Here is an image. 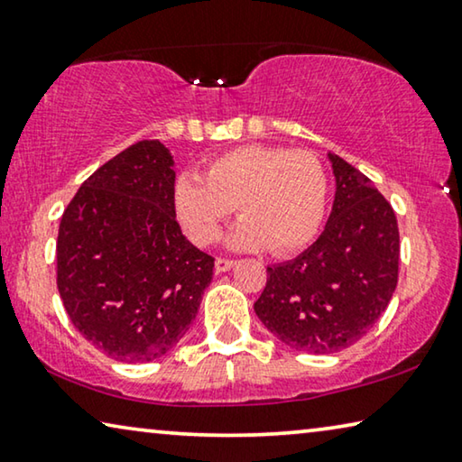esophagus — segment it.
Wrapping results in <instances>:
<instances>
[{
	"label": "esophagus",
	"instance_id": "obj_1",
	"mask_svg": "<svg viewBox=\"0 0 462 462\" xmlns=\"http://www.w3.org/2000/svg\"><path fill=\"white\" fill-rule=\"evenodd\" d=\"M236 264H237V260H231V258H217V260H215V269H217V273L231 271Z\"/></svg>",
	"mask_w": 462,
	"mask_h": 462
}]
</instances>
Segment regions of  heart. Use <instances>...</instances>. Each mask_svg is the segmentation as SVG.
<instances>
[{
	"label": "heart",
	"mask_w": 462,
	"mask_h": 462,
	"mask_svg": "<svg viewBox=\"0 0 462 462\" xmlns=\"http://www.w3.org/2000/svg\"><path fill=\"white\" fill-rule=\"evenodd\" d=\"M327 172L310 152L244 145L210 160L204 177L183 175L175 185V210L199 245L215 244L237 212L233 250L287 254L317 236L327 208Z\"/></svg>",
	"instance_id": "obj_1"
}]
</instances>
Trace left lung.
Wrapping results in <instances>:
<instances>
[{"label": "left lung", "instance_id": "left-lung-1", "mask_svg": "<svg viewBox=\"0 0 462 462\" xmlns=\"http://www.w3.org/2000/svg\"><path fill=\"white\" fill-rule=\"evenodd\" d=\"M336 199L309 250L266 266L254 304L273 336L293 350L333 354L352 346L385 312L398 283L400 236L392 206L371 179L327 153Z\"/></svg>", "mask_w": 462, "mask_h": 462}]
</instances>
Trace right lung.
<instances>
[{
    "label": "right lung",
    "mask_w": 462,
    "mask_h": 462,
    "mask_svg": "<svg viewBox=\"0 0 462 462\" xmlns=\"http://www.w3.org/2000/svg\"><path fill=\"white\" fill-rule=\"evenodd\" d=\"M58 291L77 331L120 363H150L196 319L215 258L181 233L175 160L133 143L79 187L58 229Z\"/></svg>",
    "instance_id": "obj_1"
}]
</instances>
